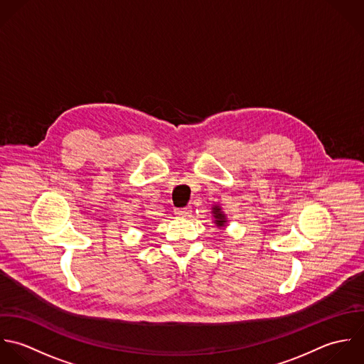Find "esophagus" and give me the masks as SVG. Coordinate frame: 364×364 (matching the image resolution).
Wrapping results in <instances>:
<instances>
[{
  "label": "esophagus",
  "instance_id": "esophagus-1",
  "mask_svg": "<svg viewBox=\"0 0 364 364\" xmlns=\"http://www.w3.org/2000/svg\"><path fill=\"white\" fill-rule=\"evenodd\" d=\"M191 208H181V210H177L176 211V215L178 218H190L191 217Z\"/></svg>",
  "mask_w": 364,
  "mask_h": 364
}]
</instances>
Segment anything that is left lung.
I'll return each instance as SVG.
<instances>
[{
    "instance_id": "obj_1",
    "label": "left lung",
    "mask_w": 364,
    "mask_h": 364,
    "mask_svg": "<svg viewBox=\"0 0 364 364\" xmlns=\"http://www.w3.org/2000/svg\"><path fill=\"white\" fill-rule=\"evenodd\" d=\"M211 214H213V218H214V223L218 226V228H225L226 223H228V218H226V214L222 211L220 205L215 204L211 207Z\"/></svg>"
}]
</instances>
